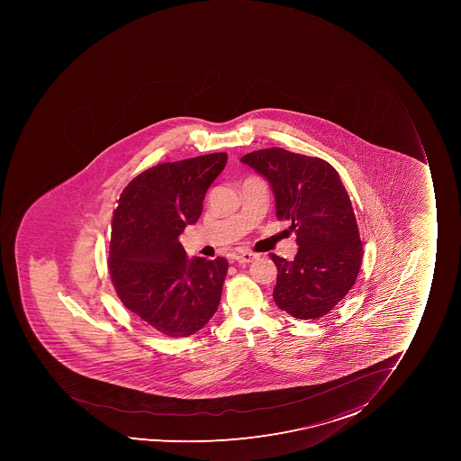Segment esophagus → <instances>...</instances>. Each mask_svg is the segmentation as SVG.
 Returning a JSON list of instances; mask_svg holds the SVG:
<instances>
[{
    "label": "esophagus",
    "mask_w": 461,
    "mask_h": 461,
    "mask_svg": "<svg viewBox=\"0 0 461 461\" xmlns=\"http://www.w3.org/2000/svg\"><path fill=\"white\" fill-rule=\"evenodd\" d=\"M257 258H258V254L256 252L239 251L234 254V260H238L239 263H252Z\"/></svg>",
    "instance_id": "obj_1"
}]
</instances>
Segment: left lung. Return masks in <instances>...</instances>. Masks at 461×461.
I'll list each match as a JSON object with an SVG mask.
<instances>
[{
    "label": "left lung",
    "instance_id": "8db88e82",
    "mask_svg": "<svg viewBox=\"0 0 461 461\" xmlns=\"http://www.w3.org/2000/svg\"><path fill=\"white\" fill-rule=\"evenodd\" d=\"M240 162L269 182L276 218L296 234L294 260L270 256L278 267L275 303L296 319L323 317L353 287L362 263L355 212L339 174L326 160L278 147L248 153Z\"/></svg>",
    "mask_w": 461,
    "mask_h": 461
}]
</instances>
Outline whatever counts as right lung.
Masks as SVG:
<instances>
[{
  "label": "right lung",
  "instance_id": "right-lung-1",
  "mask_svg": "<svg viewBox=\"0 0 461 461\" xmlns=\"http://www.w3.org/2000/svg\"><path fill=\"white\" fill-rule=\"evenodd\" d=\"M227 153L158 164L124 187L113 216L111 281L120 301L167 337L198 332L218 310L228 263L187 258L178 236L195 223Z\"/></svg>",
  "mask_w": 461,
  "mask_h": 461
}]
</instances>
